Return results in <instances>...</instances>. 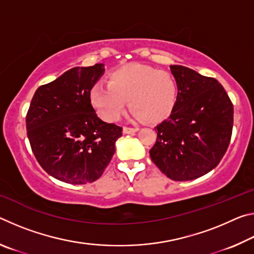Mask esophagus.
<instances>
[{
	"label": "esophagus",
	"mask_w": 254,
	"mask_h": 254,
	"mask_svg": "<svg viewBox=\"0 0 254 254\" xmlns=\"http://www.w3.org/2000/svg\"><path fill=\"white\" fill-rule=\"evenodd\" d=\"M136 131H139V128H137V127H123L124 134H131V133H134Z\"/></svg>",
	"instance_id": "34e87169"
}]
</instances>
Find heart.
Segmentation results:
<instances>
[{"label": "heart", "instance_id": "obj_1", "mask_svg": "<svg viewBox=\"0 0 254 254\" xmlns=\"http://www.w3.org/2000/svg\"><path fill=\"white\" fill-rule=\"evenodd\" d=\"M89 98L105 121L119 120L130 100V106L134 109L133 118L158 123L173 113L178 88L169 72L140 64H128L112 72L109 84L94 85Z\"/></svg>", "mask_w": 254, "mask_h": 254}]
</instances>
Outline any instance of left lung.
<instances>
[{"instance_id": "left-lung-1", "label": "left lung", "mask_w": 254, "mask_h": 254, "mask_svg": "<svg viewBox=\"0 0 254 254\" xmlns=\"http://www.w3.org/2000/svg\"><path fill=\"white\" fill-rule=\"evenodd\" d=\"M178 98L170 117L157 126L150 157L176 182L199 178L216 167L229 147L233 104L218 81L190 68L170 66Z\"/></svg>"}]
</instances>
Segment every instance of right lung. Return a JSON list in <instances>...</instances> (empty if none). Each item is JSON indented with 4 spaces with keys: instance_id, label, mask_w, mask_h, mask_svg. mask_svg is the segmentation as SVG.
<instances>
[{
    "instance_id": "right-lung-1",
    "label": "right lung",
    "mask_w": 254,
    "mask_h": 254,
    "mask_svg": "<svg viewBox=\"0 0 254 254\" xmlns=\"http://www.w3.org/2000/svg\"><path fill=\"white\" fill-rule=\"evenodd\" d=\"M104 65L74 67L37 89L25 122L34 157L60 182L83 185L101 177L115 152L122 127L93 109L89 92Z\"/></svg>"
}]
</instances>
